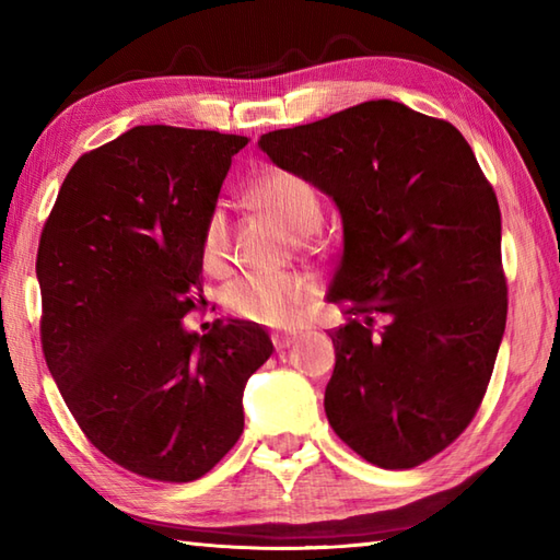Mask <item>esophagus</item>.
<instances>
[{
	"mask_svg": "<svg viewBox=\"0 0 560 560\" xmlns=\"http://www.w3.org/2000/svg\"><path fill=\"white\" fill-rule=\"evenodd\" d=\"M299 337H301V335H295V331H273V335H271L273 349H277V351L289 349L293 341H299Z\"/></svg>",
	"mask_w": 560,
	"mask_h": 560,
	"instance_id": "esophagus-1",
	"label": "esophagus"
}]
</instances>
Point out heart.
Wrapping results in <instances>:
<instances>
[{"instance_id":"heart-1","label":"heart","mask_w":560,"mask_h":560,"mask_svg":"<svg viewBox=\"0 0 560 560\" xmlns=\"http://www.w3.org/2000/svg\"><path fill=\"white\" fill-rule=\"evenodd\" d=\"M253 201L281 221L293 235H311L323 221V205L305 177L289 171H269L253 187ZM201 265L211 273L229 267V219L213 209L199 237ZM317 283L307 273H247L223 291V305L233 317L261 327H291L313 303Z\"/></svg>"}]
</instances>
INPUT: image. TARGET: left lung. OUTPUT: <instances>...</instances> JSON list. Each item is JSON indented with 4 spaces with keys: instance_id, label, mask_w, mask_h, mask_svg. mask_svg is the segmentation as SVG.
I'll return each mask as SVG.
<instances>
[{
    "instance_id": "obj_1",
    "label": "left lung",
    "mask_w": 560,
    "mask_h": 560,
    "mask_svg": "<svg viewBox=\"0 0 560 560\" xmlns=\"http://www.w3.org/2000/svg\"><path fill=\"white\" fill-rule=\"evenodd\" d=\"M257 144L341 213L329 425L377 467H419L471 423L505 331L491 183L457 127L385 98Z\"/></svg>"
}]
</instances>
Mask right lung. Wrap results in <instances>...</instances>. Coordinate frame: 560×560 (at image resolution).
I'll return each mask as SVG.
<instances>
[{"label":"right lung","instance_id":"1","mask_svg":"<svg viewBox=\"0 0 560 560\" xmlns=\"http://www.w3.org/2000/svg\"><path fill=\"white\" fill-rule=\"evenodd\" d=\"M245 144L135 127L83 153L45 221V363L93 447L139 477L185 483L217 467L243 433L247 377L273 351L241 319L183 327L201 291V229Z\"/></svg>","mask_w":560,"mask_h":560}]
</instances>
